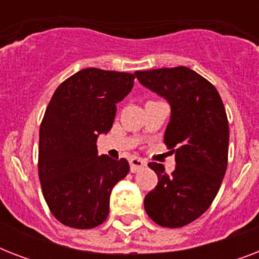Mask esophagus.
Listing matches in <instances>:
<instances>
[{"label":"esophagus","instance_id":"obj_1","mask_svg":"<svg viewBox=\"0 0 259 259\" xmlns=\"http://www.w3.org/2000/svg\"><path fill=\"white\" fill-rule=\"evenodd\" d=\"M129 162H130V170H132L133 173L144 169V168L146 166V161H144V160L140 157H132L129 160Z\"/></svg>","mask_w":259,"mask_h":259}]
</instances>
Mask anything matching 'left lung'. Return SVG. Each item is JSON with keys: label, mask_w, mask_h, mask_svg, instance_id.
Wrapping results in <instances>:
<instances>
[{"label": "left lung", "mask_w": 259, "mask_h": 259, "mask_svg": "<svg viewBox=\"0 0 259 259\" xmlns=\"http://www.w3.org/2000/svg\"><path fill=\"white\" fill-rule=\"evenodd\" d=\"M142 86L170 105L164 134L176 168L150 162L158 183L145 196L146 213L162 227H183L208 209L225 177L229 157V121L218 90L188 67L134 72Z\"/></svg>", "instance_id": "left-lung-1"}]
</instances>
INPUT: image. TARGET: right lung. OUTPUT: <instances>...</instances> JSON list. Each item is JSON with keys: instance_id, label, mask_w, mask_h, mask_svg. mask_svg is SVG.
<instances>
[{"instance_id": "1", "label": "right lung", "mask_w": 259, "mask_h": 259, "mask_svg": "<svg viewBox=\"0 0 259 259\" xmlns=\"http://www.w3.org/2000/svg\"><path fill=\"white\" fill-rule=\"evenodd\" d=\"M133 74L86 68L66 79L47 107L38 140V177L60 223L94 229L109 215L110 193L129 173L125 158L98 156L97 140L113 126L117 103L132 91Z\"/></svg>"}]
</instances>
